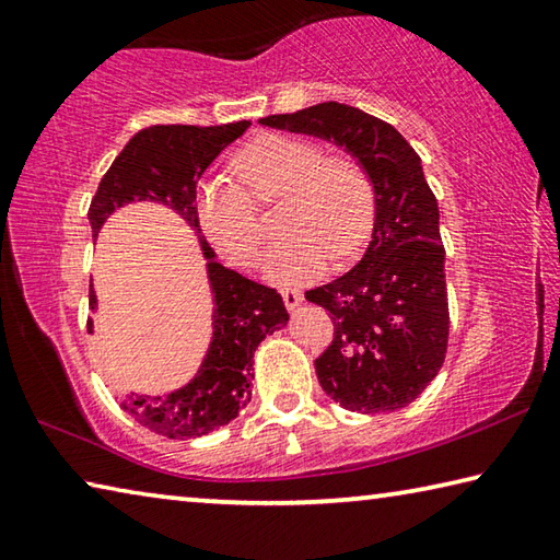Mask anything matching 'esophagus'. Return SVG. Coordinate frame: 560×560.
Returning <instances> with one entry per match:
<instances>
[{
  "instance_id": "1",
  "label": "esophagus",
  "mask_w": 560,
  "mask_h": 560,
  "mask_svg": "<svg viewBox=\"0 0 560 560\" xmlns=\"http://www.w3.org/2000/svg\"><path fill=\"white\" fill-rule=\"evenodd\" d=\"M281 299H283V303H287L289 311H296L303 303V293L296 289H287V291H281Z\"/></svg>"
}]
</instances>
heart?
I'll use <instances>...</instances> for the list:
<instances>
[{
    "label": "heart",
    "instance_id": "b5f03b06",
    "mask_svg": "<svg viewBox=\"0 0 560 560\" xmlns=\"http://www.w3.org/2000/svg\"><path fill=\"white\" fill-rule=\"evenodd\" d=\"M240 187L226 177L205 179L197 189V217L205 234L226 259L249 267L257 261L267 226L261 207L283 200L279 230L264 273L279 287H301L326 271L330 252L348 257L365 240L373 214V189L350 158H326L308 138H254L234 155Z\"/></svg>",
    "mask_w": 560,
    "mask_h": 560
}]
</instances>
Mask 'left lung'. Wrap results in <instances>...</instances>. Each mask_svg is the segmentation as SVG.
I'll use <instances>...</instances> for the list:
<instances>
[{"instance_id":"left-lung-1","label":"left lung","mask_w":560,"mask_h":560,"mask_svg":"<svg viewBox=\"0 0 560 560\" xmlns=\"http://www.w3.org/2000/svg\"><path fill=\"white\" fill-rule=\"evenodd\" d=\"M259 122L336 143L371 183L373 234L363 259L306 291L334 318L316 375L350 412L407 407L440 373L450 336L440 207L420 155L390 122L336 101Z\"/></svg>"}]
</instances>
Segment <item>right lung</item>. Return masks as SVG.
Instances as JSON below:
<instances>
[{
	"instance_id": "right-lung-1",
	"label": "right lung",
	"mask_w": 560,
	"mask_h": 560,
	"mask_svg": "<svg viewBox=\"0 0 560 560\" xmlns=\"http://www.w3.org/2000/svg\"><path fill=\"white\" fill-rule=\"evenodd\" d=\"M249 122L226 126H153L136 132L113 160L91 200L93 236L120 207L158 202L192 226L200 242L212 293V338L192 381L165 395H116L122 412L150 432L170 440H189L230 424L252 400V363L259 343L289 324L287 306L269 287L249 281L217 261L197 220V183L212 160L232 145ZM98 308L96 291L89 293Z\"/></svg>"
}]
</instances>
